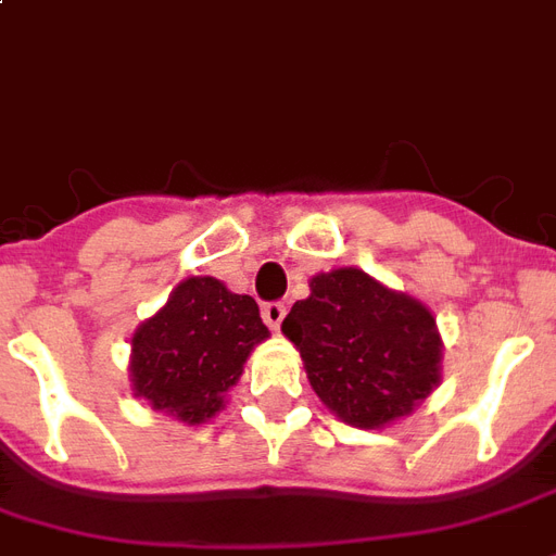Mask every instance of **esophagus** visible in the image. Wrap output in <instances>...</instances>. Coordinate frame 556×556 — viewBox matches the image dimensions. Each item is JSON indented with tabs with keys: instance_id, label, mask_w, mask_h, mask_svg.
Returning <instances> with one entry per match:
<instances>
[{
	"instance_id": "1",
	"label": "esophagus",
	"mask_w": 556,
	"mask_h": 556,
	"mask_svg": "<svg viewBox=\"0 0 556 556\" xmlns=\"http://www.w3.org/2000/svg\"><path fill=\"white\" fill-rule=\"evenodd\" d=\"M262 318H265V324L270 330H279V324L286 318V303H279V300L265 303V306H262Z\"/></svg>"
}]
</instances>
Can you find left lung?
<instances>
[{"mask_svg":"<svg viewBox=\"0 0 556 556\" xmlns=\"http://www.w3.org/2000/svg\"><path fill=\"white\" fill-rule=\"evenodd\" d=\"M282 332L298 344L315 394L348 425L386 427L439 386L442 341L418 300L356 267L318 274Z\"/></svg>","mask_w":556,"mask_h":556,"instance_id":"obj_1","label":"left lung"}]
</instances>
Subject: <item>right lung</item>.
<instances>
[{
    "mask_svg": "<svg viewBox=\"0 0 556 556\" xmlns=\"http://www.w3.org/2000/svg\"><path fill=\"white\" fill-rule=\"evenodd\" d=\"M265 339L256 300L232 294L212 277L185 279L131 339L135 394L152 409L203 425L224 406V392Z\"/></svg>",
    "mask_w": 556,
    "mask_h": 556,
    "instance_id": "obj_1",
    "label": "right lung"
}]
</instances>
